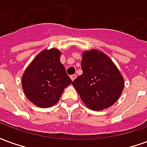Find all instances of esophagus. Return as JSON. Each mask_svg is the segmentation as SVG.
I'll return each mask as SVG.
<instances>
[{"label": "esophagus", "mask_w": 147, "mask_h": 147, "mask_svg": "<svg viewBox=\"0 0 147 147\" xmlns=\"http://www.w3.org/2000/svg\"><path fill=\"white\" fill-rule=\"evenodd\" d=\"M76 75H72V76H71L70 78H71V81H74V80H76Z\"/></svg>", "instance_id": "obj_1"}]
</instances>
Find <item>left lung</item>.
<instances>
[{
    "label": "left lung",
    "mask_w": 147,
    "mask_h": 147,
    "mask_svg": "<svg viewBox=\"0 0 147 147\" xmlns=\"http://www.w3.org/2000/svg\"><path fill=\"white\" fill-rule=\"evenodd\" d=\"M83 74L72 82L84 104L100 111L113 105L124 87V80L113 61L103 52L90 49L83 52Z\"/></svg>",
    "instance_id": "8db88e82"
}]
</instances>
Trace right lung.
Masks as SVG:
<instances>
[{"label": "right lung", "instance_id": "1", "mask_svg": "<svg viewBox=\"0 0 147 147\" xmlns=\"http://www.w3.org/2000/svg\"><path fill=\"white\" fill-rule=\"evenodd\" d=\"M61 51L42 50L31 61L22 76V87L27 98L40 108H49L59 101L64 88L71 83L61 64Z\"/></svg>", "mask_w": 147, "mask_h": 147}]
</instances>
